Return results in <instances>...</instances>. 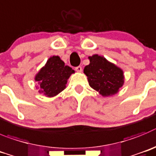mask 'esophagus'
Returning a JSON list of instances; mask_svg holds the SVG:
<instances>
[{
  "instance_id": "34e87169",
  "label": "esophagus",
  "mask_w": 156,
  "mask_h": 156,
  "mask_svg": "<svg viewBox=\"0 0 156 156\" xmlns=\"http://www.w3.org/2000/svg\"><path fill=\"white\" fill-rule=\"evenodd\" d=\"M75 71H78V72H81L82 71V68H81V66H78L75 68Z\"/></svg>"
}]
</instances>
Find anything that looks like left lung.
I'll list each match as a JSON object with an SVG mask.
<instances>
[{
    "label": "left lung",
    "mask_w": 156,
    "mask_h": 156,
    "mask_svg": "<svg viewBox=\"0 0 156 156\" xmlns=\"http://www.w3.org/2000/svg\"><path fill=\"white\" fill-rule=\"evenodd\" d=\"M88 59L90 63L85 67L84 73L88 77L89 85L102 96L117 93L124 82L123 71L98 54Z\"/></svg>",
    "instance_id": "8db88e82"
}]
</instances>
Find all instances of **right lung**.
I'll list each match as a JSON object with an SVG mask.
<instances>
[{"label": "right lung", "instance_id": "1", "mask_svg": "<svg viewBox=\"0 0 156 156\" xmlns=\"http://www.w3.org/2000/svg\"><path fill=\"white\" fill-rule=\"evenodd\" d=\"M73 73L75 71L65 65L60 57H50L35 77V81L40 86L39 92L47 97H54L66 88L68 79Z\"/></svg>", "mask_w": 156, "mask_h": 156}]
</instances>
